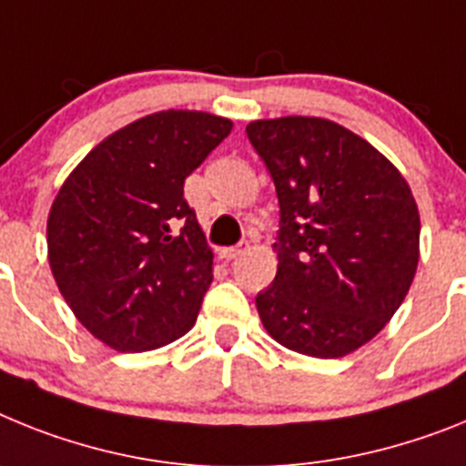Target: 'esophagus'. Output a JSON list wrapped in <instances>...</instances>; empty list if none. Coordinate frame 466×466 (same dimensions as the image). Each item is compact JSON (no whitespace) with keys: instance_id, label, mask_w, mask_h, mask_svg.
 <instances>
[{"instance_id":"1","label":"esophagus","mask_w":466,"mask_h":466,"mask_svg":"<svg viewBox=\"0 0 466 466\" xmlns=\"http://www.w3.org/2000/svg\"><path fill=\"white\" fill-rule=\"evenodd\" d=\"M244 250H246L244 244H241V246H232V248H225V250H222V258H225V260H234V258L241 256Z\"/></svg>"}]
</instances>
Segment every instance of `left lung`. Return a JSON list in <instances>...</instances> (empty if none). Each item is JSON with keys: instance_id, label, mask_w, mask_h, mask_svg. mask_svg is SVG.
I'll list each match as a JSON object with an SVG mask.
<instances>
[{"instance_id": "left-lung-1", "label": "left lung", "mask_w": 466, "mask_h": 466, "mask_svg": "<svg viewBox=\"0 0 466 466\" xmlns=\"http://www.w3.org/2000/svg\"><path fill=\"white\" fill-rule=\"evenodd\" d=\"M246 133L281 208L277 277L256 298L262 326L298 354H351L387 326L418 272L410 185L382 152L330 119H258Z\"/></svg>"}]
</instances>
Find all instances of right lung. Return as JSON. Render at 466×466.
Instances as JSON below:
<instances>
[{
	"label": "right lung",
	"mask_w": 466,
	"mask_h": 466,
	"mask_svg": "<svg viewBox=\"0 0 466 466\" xmlns=\"http://www.w3.org/2000/svg\"><path fill=\"white\" fill-rule=\"evenodd\" d=\"M232 119L161 110L107 136L76 164L46 220L48 265L84 329L116 351L183 338L213 281V250L185 177Z\"/></svg>",
	"instance_id": "obj_1"
}]
</instances>
